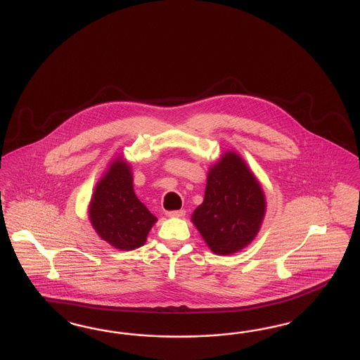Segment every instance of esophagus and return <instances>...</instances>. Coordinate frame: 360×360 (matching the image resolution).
I'll list each match as a JSON object with an SVG mask.
<instances>
[{
    "mask_svg": "<svg viewBox=\"0 0 360 360\" xmlns=\"http://www.w3.org/2000/svg\"><path fill=\"white\" fill-rule=\"evenodd\" d=\"M185 210H172L167 211V217L170 218H182L185 215Z\"/></svg>",
    "mask_w": 360,
    "mask_h": 360,
    "instance_id": "esophagus-1",
    "label": "esophagus"
}]
</instances>
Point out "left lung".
<instances>
[{"mask_svg":"<svg viewBox=\"0 0 360 360\" xmlns=\"http://www.w3.org/2000/svg\"><path fill=\"white\" fill-rule=\"evenodd\" d=\"M266 209L264 194L255 176L236 153H226L211 167L203 203L193 222L212 252L229 255L255 238Z\"/></svg>","mask_w":360,"mask_h":360,"instance_id":"8db88e82","label":"left lung"}]
</instances>
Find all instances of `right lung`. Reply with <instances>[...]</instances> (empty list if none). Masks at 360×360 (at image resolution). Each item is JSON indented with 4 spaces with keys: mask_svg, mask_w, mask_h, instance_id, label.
I'll return each instance as SVG.
<instances>
[{
    "mask_svg": "<svg viewBox=\"0 0 360 360\" xmlns=\"http://www.w3.org/2000/svg\"><path fill=\"white\" fill-rule=\"evenodd\" d=\"M98 236L118 250H134L146 242L157 218L136 198L130 167L115 160L98 182L89 207Z\"/></svg>",
    "mask_w": 360,
    "mask_h": 360,
    "instance_id": "add662e5",
    "label": "right lung"
}]
</instances>
